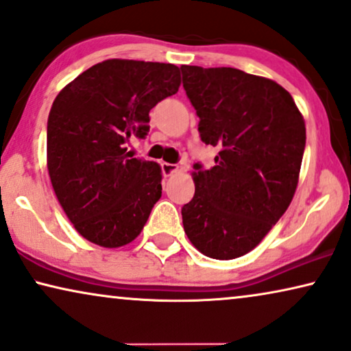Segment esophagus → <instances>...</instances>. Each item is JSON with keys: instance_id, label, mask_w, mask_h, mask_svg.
I'll use <instances>...</instances> for the list:
<instances>
[{"instance_id": "34e87169", "label": "esophagus", "mask_w": 351, "mask_h": 351, "mask_svg": "<svg viewBox=\"0 0 351 351\" xmlns=\"http://www.w3.org/2000/svg\"><path fill=\"white\" fill-rule=\"evenodd\" d=\"M161 169H162V174H165L166 177H169L179 171V166L171 165V162H161Z\"/></svg>"}]
</instances>
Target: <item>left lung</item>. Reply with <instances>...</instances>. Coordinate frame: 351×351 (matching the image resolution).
<instances>
[{
    "instance_id": "8db88e82",
    "label": "left lung",
    "mask_w": 351,
    "mask_h": 351,
    "mask_svg": "<svg viewBox=\"0 0 351 351\" xmlns=\"http://www.w3.org/2000/svg\"><path fill=\"white\" fill-rule=\"evenodd\" d=\"M182 81L199 117L215 165H193L195 196L182 208L191 244L219 261L241 257L289 208L305 150V121L275 81L219 66L182 65Z\"/></svg>"
}]
</instances>
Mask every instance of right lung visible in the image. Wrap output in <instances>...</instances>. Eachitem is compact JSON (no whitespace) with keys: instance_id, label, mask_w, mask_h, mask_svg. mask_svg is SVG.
<instances>
[{"instance_id":"add662e5","label":"right lung","mask_w":351,"mask_h":351,"mask_svg":"<svg viewBox=\"0 0 351 351\" xmlns=\"http://www.w3.org/2000/svg\"><path fill=\"white\" fill-rule=\"evenodd\" d=\"M179 66L110 59L66 84L47 118V171L81 237L102 247L134 241L161 198V167L126 143L150 131V110L176 94Z\"/></svg>"}]
</instances>
